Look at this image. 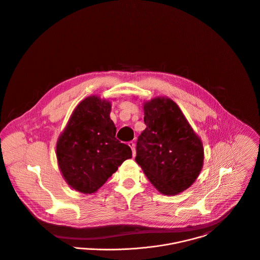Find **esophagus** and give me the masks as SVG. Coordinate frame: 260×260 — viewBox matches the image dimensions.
Instances as JSON below:
<instances>
[{
  "instance_id": "34e87169",
  "label": "esophagus",
  "mask_w": 260,
  "mask_h": 260,
  "mask_svg": "<svg viewBox=\"0 0 260 260\" xmlns=\"http://www.w3.org/2000/svg\"><path fill=\"white\" fill-rule=\"evenodd\" d=\"M128 146L131 147L132 151H133V156H136V145L134 142H128Z\"/></svg>"
}]
</instances>
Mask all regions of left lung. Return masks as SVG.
Segmentation results:
<instances>
[{"label":"left lung","instance_id":"left-lung-1","mask_svg":"<svg viewBox=\"0 0 260 260\" xmlns=\"http://www.w3.org/2000/svg\"><path fill=\"white\" fill-rule=\"evenodd\" d=\"M144 112L147 127L138 139L136 160L159 193L177 195L192 186L203 168L202 141L169 98L145 102Z\"/></svg>","mask_w":260,"mask_h":260}]
</instances>
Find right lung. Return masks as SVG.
I'll list each match as a JSON object with an SVG mask.
<instances>
[{
    "instance_id": "1",
    "label": "right lung",
    "mask_w": 260,
    "mask_h": 260,
    "mask_svg": "<svg viewBox=\"0 0 260 260\" xmlns=\"http://www.w3.org/2000/svg\"><path fill=\"white\" fill-rule=\"evenodd\" d=\"M111 104L98 95L78 104L56 145L59 170L66 183L83 194L95 193L118 167L132 157L131 148L115 138Z\"/></svg>"
}]
</instances>
